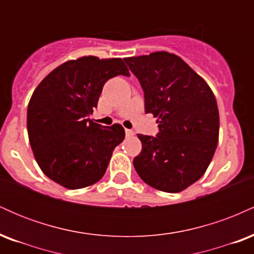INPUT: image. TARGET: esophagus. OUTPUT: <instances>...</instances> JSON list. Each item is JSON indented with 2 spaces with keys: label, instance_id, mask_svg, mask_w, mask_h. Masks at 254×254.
<instances>
[{
  "label": "esophagus",
  "instance_id": "34e87169",
  "mask_svg": "<svg viewBox=\"0 0 254 254\" xmlns=\"http://www.w3.org/2000/svg\"><path fill=\"white\" fill-rule=\"evenodd\" d=\"M125 132H127V136H132L133 133V130H131V129H125Z\"/></svg>",
  "mask_w": 254,
  "mask_h": 254
}]
</instances>
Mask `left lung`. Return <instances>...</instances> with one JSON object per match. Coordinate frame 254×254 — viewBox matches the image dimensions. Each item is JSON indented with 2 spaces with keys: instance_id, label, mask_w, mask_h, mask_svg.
Segmentation results:
<instances>
[{
  "instance_id": "1",
  "label": "left lung",
  "mask_w": 254,
  "mask_h": 254,
  "mask_svg": "<svg viewBox=\"0 0 254 254\" xmlns=\"http://www.w3.org/2000/svg\"><path fill=\"white\" fill-rule=\"evenodd\" d=\"M144 92L145 113L159 118L156 137L142 142L133 166L156 190L176 193L205 173L218 142L220 117L214 93L180 57L166 51L124 58Z\"/></svg>"
}]
</instances>
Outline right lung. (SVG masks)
<instances>
[{
  "label": "right lung",
  "mask_w": 254,
  "mask_h": 254,
  "mask_svg": "<svg viewBox=\"0 0 254 254\" xmlns=\"http://www.w3.org/2000/svg\"><path fill=\"white\" fill-rule=\"evenodd\" d=\"M117 75L130 76L121 58L81 57L54 69L32 94V150L43 173L64 188L76 190L99 182L124 139L121 124L103 127L88 118L105 82Z\"/></svg>",
  "instance_id": "1"
}]
</instances>
